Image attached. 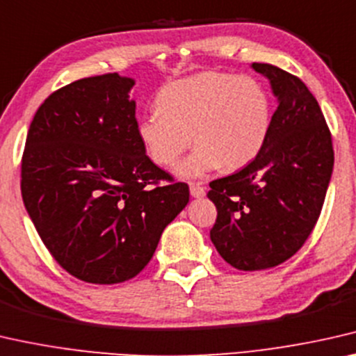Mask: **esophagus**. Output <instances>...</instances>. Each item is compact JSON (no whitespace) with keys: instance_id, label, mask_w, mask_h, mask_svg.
<instances>
[{"instance_id":"obj_1","label":"esophagus","mask_w":356,"mask_h":356,"mask_svg":"<svg viewBox=\"0 0 356 356\" xmlns=\"http://www.w3.org/2000/svg\"><path fill=\"white\" fill-rule=\"evenodd\" d=\"M190 195H192L193 198H203L206 195V190L203 185L200 184H190Z\"/></svg>"}]
</instances>
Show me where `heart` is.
I'll return each mask as SVG.
<instances>
[{"label":"heart","mask_w":356,"mask_h":356,"mask_svg":"<svg viewBox=\"0 0 356 356\" xmlns=\"http://www.w3.org/2000/svg\"><path fill=\"white\" fill-rule=\"evenodd\" d=\"M156 104L137 124L142 147L156 166L172 168L193 140L195 152L177 169L187 179L245 168L272 129V97L252 78L198 73L166 84Z\"/></svg>","instance_id":"1"}]
</instances>
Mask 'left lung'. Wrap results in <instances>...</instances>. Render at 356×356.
<instances>
[{"label": "left lung", "mask_w": 356, "mask_h": 356, "mask_svg": "<svg viewBox=\"0 0 356 356\" xmlns=\"http://www.w3.org/2000/svg\"><path fill=\"white\" fill-rule=\"evenodd\" d=\"M278 99L262 152L232 176L212 180L217 219L211 241L245 272L288 261L310 236L325 203L334 150L314 94L299 78L270 63H252Z\"/></svg>", "instance_id": "left-lung-1"}]
</instances>
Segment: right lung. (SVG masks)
I'll use <instances>...</instances> for the list:
<instances>
[{
    "mask_svg": "<svg viewBox=\"0 0 356 356\" xmlns=\"http://www.w3.org/2000/svg\"><path fill=\"white\" fill-rule=\"evenodd\" d=\"M132 86L118 73L67 84L41 104L26 134L25 209L57 264L86 283L139 275L188 203V185L145 155Z\"/></svg>",
    "mask_w": 356,
    "mask_h": 356,
    "instance_id": "1",
    "label": "right lung"
}]
</instances>
